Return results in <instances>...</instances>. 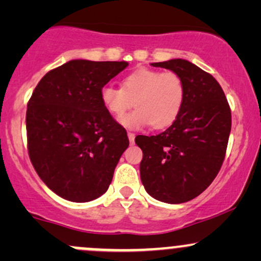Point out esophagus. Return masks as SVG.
<instances>
[{"label": "esophagus", "mask_w": 261, "mask_h": 261, "mask_svg": "<svg viewBox=\"0 0 261 261\" xmlns=\"http://www.w3.org/2000/svg\"><path fill=\"white\" fill-rule=\"evenodd\" d=\"M127 137H128V141H130V143L133 145V143L135 142V134L127 133Z\"/></svg>", "instance_id": "34e87169"}]
</instances>
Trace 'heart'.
Masks as SVG:
<instances>
[{
    "label": "heart",
    "mask_w": 261,
    "mask_h": 261,
    "mask_svg": "<svg viewBox=\"0 0 261 261\" xmlns=\"http://www.w3.org/2000/svg\"><path fill=\"white\" fill-rule=\"evenodd\" d=\"M100 100L107 112L116 118L124 115L133 104L136 107L120 119L124 127L137 130L151 124L154 128H163L178 118L185 100V85L173 71L139 68L124 77L121 88L104 86Z\"/></svg>",
    "instance_id": "1"
}]
</instances>
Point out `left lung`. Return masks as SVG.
<instances>
[{
    "label": "left lung",
    "mask_w": 261,
    "mask_h": 261,
    "mask_svg": "<svg viewBox=\"0 0 261 261\" xmlns=\"http://www.w3.org/2000/svg\"><path fill=\"white\" fill-rule=\"evenodd\" d=\"M178 73L185 100L178 118L157 136H137L141 181L153 199L182 203L199 196L222 166L232 125L226 95L211 74L188 60L151 64Z\"/></svg>",
    "instance_id": "left-lung-1"
}]
</instances>
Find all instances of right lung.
I'll return each mask as SVG.
<instances>
[{
    "instance_id": "right-lung-1",
    "label": "right lung",
    "mask_w": 261,
    "mask_h": 261,
    "mask_svg": "<svg viewBox=\"0 0 261 261\" xmlns=\"http://www.w3.org/2000/svg\"><path fill=\"white\" fill-rule=\"evenodd\" d=\"M126 61L71 60L49 71L27 108L28 153L56 195L87 202L103 195L128 147L126 130L101 104L100 89Z\"/></svg>"
}]
</instances>
